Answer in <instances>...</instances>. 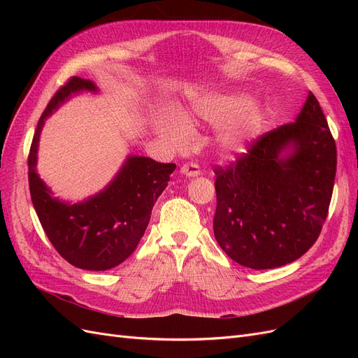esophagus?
<instances>
[{
    "instance_id": "obj_1",
    "label": "esophagus",
    "mask_w": 358,
    "mask_h": 358,
    "mask_svg": "<svg viewBox=\"0 0 358 358\" xmlns=\"http://www.w3.org/2000/svg\"><path fill=\"white\" fill-rule=\"evenodd\" d=\"M180 175L187 176V178H197L200 176V167L194 162H188V164H183L180 167Z\"/></svg>"
}]
</instances>
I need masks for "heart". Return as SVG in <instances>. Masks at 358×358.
<instances>
[{
  "label": "heart",
  "instance_id": "obj_1",
  "mask_svg": "<svg viewBox=\"0 0 358 358\" xmlns=\"http://www.w3.org/2000/svg\"><path fill=\"white\" fill-rule=\"evenodd\" d=\"M192 113L210 125H221L218 145L229 154H241L263 134L266 128L264 110L245 95H212L197 101ZM189 115L185 112L161 115L155 129L161 140L173 149H183L189 140Z\"/></svg>",
  "mask_w": 358,
  "mask_h": 358
}]
</instances>
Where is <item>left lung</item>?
Masks as SVG:
<instances>
[{"label": "left lung", "instance_id": "1", "mask_svg": "<svg viewBox=\"0 0 358 358\" xmlns=\"http://www.w3.org/2000/svg\"><path fill=\"white\" fill-rule=\"evenodd\" d=\"M215 175L213 233L222 251L255 270L296 262L318 239L336 176V145L315 95L296 122L262 136Z\"/></svg>", "mask_w": 358, "mask_h": 358}]
</instances>
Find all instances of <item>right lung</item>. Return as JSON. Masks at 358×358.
Returning <instances> with one entry per match:
<instances>
[{
	"mask_svg": "<svg viewBox=\"0 0 358 358\" xmlns=\"http://www.w3.org/2000/svg\"><path fill=\"white\" fill-rule=\"evenodd\" d=\"M80 92L99 94L100 90L92 80L71 78L43 112L28 157L29 192L43 230L59 255L74 267L101 272L134 252L176 164L128 155L115 178L95 196L78 203L53 197L37 173L40 134L46 119Z\"/></svg>",
	"mask_w": 358,
	"mask_h": 358,
	"instance_id": "right-lung-1",
	"label": "right lung"
}]
</instances>
